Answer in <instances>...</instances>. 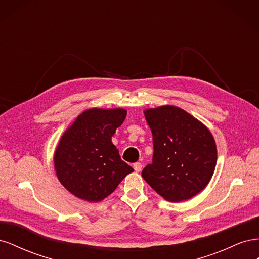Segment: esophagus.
<instances>
[{"label":"esophagus","instance_id":"1","mask_svg":"<svg viewBox=\"0 0 259 259\" xmlns=\"http://www.w3.org/2000/svg\"><path fill=\"white\" fill-rule=\"evenodd\" d=\"M133 167H134V169H135V171H140L142 170V167H143V165H142V163H139V162H137V163H134L133 164Z\"/></svg>","mask_w":259,"mask_h":259}]
</instances>
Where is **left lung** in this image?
I'll list each match as a JSON object with an SVG mask.
<instances>
[{"instance_id":"obj_1","label":"left lung","mask_w":259,"mask_h":259,"mask_svg":"<svg viewBox=\"0 0 259 259\" xmlns=\"http://www.w3.org/2000/svg\"><path fill=\"white\" fill-rule=\"evenodd\" d=\"M153 136L152 163L143 178L161 197L182 202L194 197L214 174L217 149L204 124L175 106L144 111Z\"/></svg>"}]
</instances>
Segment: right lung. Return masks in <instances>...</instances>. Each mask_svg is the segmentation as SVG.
Instances as JSON below:
<instances>
[{
	"label": "right lung",
	"instance_id": "1",
	"mask_svg": "<svg viewBox=\"0 0 259 259\" xmlns=\"http://www.w3.org/2000/svg\"><path fill=\"white\" fill-rule=\"evenodd\" d=\"M126 116L125 109L85 110L61 136L54 155L56 175L75 197L99 202L111 194L133 167L121 160L111 137Z\"/></svg>",
	"mask_w": 259,
	"mask_h": 259
}]
</instances>
